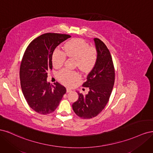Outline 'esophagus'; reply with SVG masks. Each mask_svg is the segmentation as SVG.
<instances>
[{
  "label": "esophagus",
  "mask_w": 153,
  "mask_h": 153,
  "mask_svg": "<svg viewBox=\"0 0 153 153\" xmlns=\"http://www.w3.org/2000/svg\"><path fill=\"white\" fill-rule=\"evenodd\" d=\"M71 89H70V88H67L66 89V92H71Z\"/></svg>",
  "instance_id": "34e87169"
}]
</instances>
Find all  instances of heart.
<instances>
[{
  "label": "heart",
  "instance_id": "heart-1",
  "mask_svg": "<svg viewBox=\"0 0 153 153\" xmlns=\"http://www.w3.org/2000/svg\"><path fill=\"white\" fill-rule=\"evenodd\" d=\"M64 52L57 49L52 56V64L55 68L61 67L66 56L76 60L77 67L84 72L89 71L93 68L97 60V52L95 48L89 47L85 41L81 39H74L68 41L64 46ZM59 80L63 84L70 85L79 78V75L75 71L64 69L58 74Z\"/></svg>",
  "mask_w": 153,
  "mask_h": 153
}]
</instances>
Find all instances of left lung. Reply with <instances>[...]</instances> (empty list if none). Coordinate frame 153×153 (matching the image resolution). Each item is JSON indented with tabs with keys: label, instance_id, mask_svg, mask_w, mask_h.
I'll return each instance as SVG.
<instances>
[{
	"label": "left lung",
	"instance_id": "obj_1",
	"mask_svg": "<svg viewBox=\"0 0 153 153\" xmlns=\"http://www.w3.org/2000/svg\"><path fill=\"white\" fill-rule=\"evenodd\" d=\"M97 60L94 68L88 74L82 86L89 87L87 94L78 92V98L72 105L75 113L82 119L97 116L107 104L115 81V70L110 51L102 41L94 39Z\"/></svg>",
	"mask_w": 153,
	"mask_h": 153
}]
</instances>
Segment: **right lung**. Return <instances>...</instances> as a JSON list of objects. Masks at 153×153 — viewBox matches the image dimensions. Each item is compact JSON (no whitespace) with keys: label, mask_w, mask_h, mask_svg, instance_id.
Wrapping results in <instances>:
<instances>
[{"label":"right lung","mask_w":153,"mask_h":153,"mask_svg":"<svg viewBox=\"0 0 153 153\" xmlns=\"http://www.w3.org/2000/svg\"><path fill=\"white\" fill-rule=\"evenodd\" d=\"M68 34L46 33L31 41L23 56L20 68L22 92L30 107L35 112L47 115L57 108L66 88L58 82H47L48 72L52 69L53 51Z\"/></svg>","instance_id":"add662e5"}]
</instances>
